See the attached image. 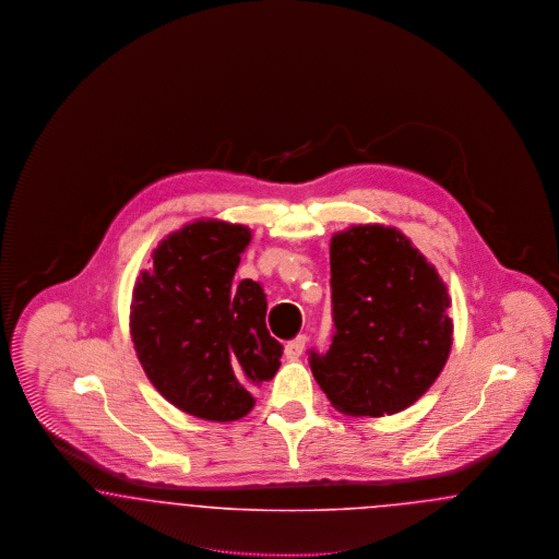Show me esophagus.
<instances>
[{
	"mask_svg": "<svg viewBox=\"0 0 559 559\" xmlns=\"http://www.w3.org/2000/svg\"><path fill=\"white\" fill-rule=\"evenodd\" d=\"M304 347H306V335H299V337H295L293 342H289V344L285 346V356L295 360V358L301 356Z\"/></svg>",
	"mask_w": 559,
	"mask_h": 559,
	"instance_id": "1",
	"label": "esophagus"
}]
</instances>
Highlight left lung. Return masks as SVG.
Masks as SVG:
<instances>
[{
  "mask_svg": "<svg viewBox=\"0 0 559 559\" xmlns=\"http://www.w3.org/2000/svg\"><path fill=\"white\" fill-rule=\"evenodd\" d=\"M333 342L310 349L331 404L383 417L421 399L452 346L451 297L436 267L396 228L352 226L331 239Z\"/></svg>",
  "mask_w": 559,
  "mask_h": 559,
  "instance_id": "1",
  "label": "left lung"
}]
</instances>
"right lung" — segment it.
I'll list each match as a JSON object with an SVG mask.
<instances>
[{
  "instance_id": "obj_1",
  "label": "right lung",
  "mask_w": 559,
  "mask_h": 559,
  "mask_svg": "<svg viewBox=\"0 0 559 559\" xmlns=\"http://www.w3.org/2000/svg\"><path fill=\"white\" fill-rule=\"evenodd\" d=\"M251 230L197 219L160 240L133 287V347L160 396L207 421H237L270 381L283 346L266 329L260 283H235Z\"/></svg>"
}]
</instances>
